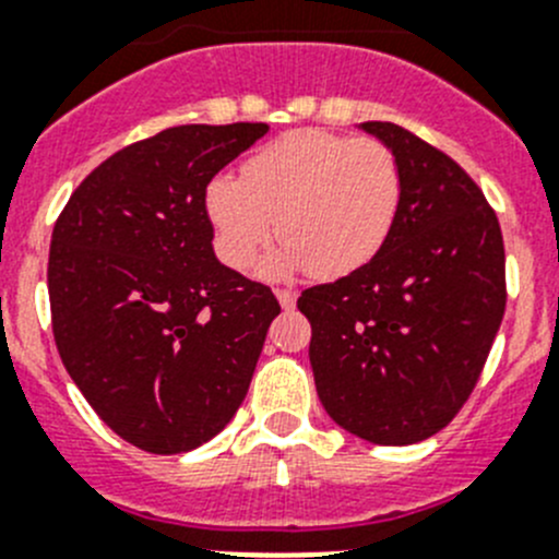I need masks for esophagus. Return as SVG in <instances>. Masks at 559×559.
Returning <instances> with one entry per match:
<instances>
[{
	"instance_id": "esophagus-1",
	"label": "esophagus",
	"mask_w": 559,
	"mask_h": 559,
	"mask_svg": "<svg viewBox=\"0 0 559 559\" xmlns=\"http://www.w3.org/2000/svg\"><path fill=\"white\" fill-rule=\"evenodd\" d=\"M275 297H278V304H281V309H295V304H297V295L292 289H275Z\"/></svg>"
}]
</instances>
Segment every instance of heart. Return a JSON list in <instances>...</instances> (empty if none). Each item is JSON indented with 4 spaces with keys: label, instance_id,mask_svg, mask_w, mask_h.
Wrapping results in <instances>:
<instances>
[{
    "label": "heart",
    "instance_id": "obj_1",
    "mask_svg": "<svg viewBox=\"0 0 559 559\" xmlns=\"http://www.w3.org/2000/svg\"><path fill=\"white\" fill-rule=\"evenodd\" d=\"M403 203L397 154L374 138L297 129L248 156L242 179L206 185L215 250L248 270L275 234L286 245L275 267L342 278L383 250Z\"/></svg>",
    "mask_w": 559,
    "mask_h": 559
}]
</instances>
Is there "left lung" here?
Masks as SVG:
<instances>
[{
  "instance_id": "1",
  "label": "left lung",
  "mask_w": 559,
  "mask_h": 559,
  "mask_svg": "<svg viewBox=\"0 0 559 559\" xmlns=\"http://www.w3.org/2000/svg\"><path fill=\"white\" fill-rule=\"evenodd\" d=\"M400 159L383 250L306 289L317 394L338 427L383 447L444 430L483 374L508 304L497 212L452 156L389 121L361 123Z\"/></svg>"
}]
</instances>
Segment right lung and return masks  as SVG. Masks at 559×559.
Returning <instances> with one entry per match:
<instances>
[{
  "label": "right lung",
  "mask_w": 559,
  "mask_h": 559,
  "mask_svg": "<svg viewBox=\"0 0 559 559\" xmlns=\"http://www.w3.org/2000/svg\"><path fill=\"white\" fill-rule=\"evenodd\" d=\"M267 123H187L104 159L51 231L57 353L91 408L154 455L190 452L242 405L273 289L217 262L206 185Z\"/></svg>",
  "instance_id": "add662e5"
}]
</instances>
